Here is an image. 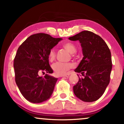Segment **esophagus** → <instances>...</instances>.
Masks as SVG:
<instances>
[{
    "label": "esophagus",
    "instance_id": "1",
    "mask_svg": "<svg viewBox=\"0 0 124 124\" xmlns=\"http://www.w3.org/2000/svg\"><path fill=\"white\" fill-rule=\"evenodd\" d=\"M69 74H65V75H62V76H60V77H69Z\"/></svg>",
    "mask_w": 124,
    "mask_h": 124
}]
</instances>
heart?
I'll return each mask as SVG.
<instances>
[{
  "instance_id": "b5f03b06",
  "label": "heart",
  "mask_w": 124,
  "mask_h": 124,
  "mask_svg": "<svg viewBox=\"0 0 124 124\" xmlns=\"http://www.w3.org/2000/svg\"><path fill=\"white\" fill-rule=\"evenodd\" d=\"M62 47L67 50L70 54H74L77 51L76 47L74 44L70 42H67L62 45ZM56 56L55 51L54 48L50 50L48 54V58L50 61H52L55 59ZM73 64L71 62H56L52 65V69L57 75H63L66 74L68 71L73 67Z\"/></svg>"
}]
</instances>
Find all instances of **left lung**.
Listing matches in <instances>:
<instances>
[{"label":"left lung","instance_id":"8db88e82","mask_svg":"<svg viewBox=\"0 0 124 124\" xmlns=\"http://www.w3.org/2000/svg\"><path fill=\"white\" fill-rule=\"evenodd\" d=\"M69 39L80 42L84 55L74 70L84 76L79 77L73 86L74 94L86 102L96 101L104 93L110 81L112 62L109 48L99 35L87 30Z\"/></svg>","mask_w":124,"mask_h":124}]
</instances>
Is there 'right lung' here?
Listing matches in <instances>:
<instances>
[{
    "label": "right lung",
    "mask_w": 124,
    "mask_h": 124,
    "mask_svg": "<svg viewBox=\"0 0 124 124\" xmlns=\"http://www.w3.org/2000/svg\"><path fill=\"white\" fill-rule=\"evenodd\" d=\"M62 39L46 33H37L18 47L13 62L15 81L21 94L30 102H43L53 93L57 78L47 74L43 77L40 74L53 73L48 54Z\"/></svg>",
    "instance_id": "1"
}]
</instances>
